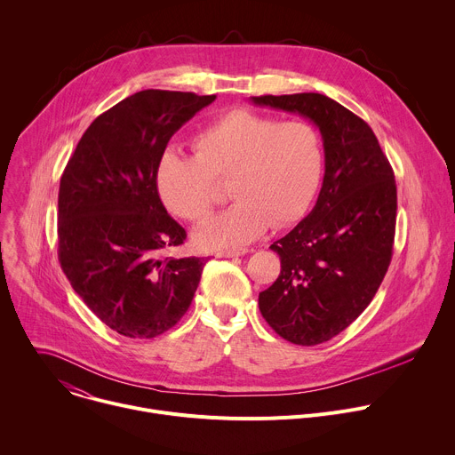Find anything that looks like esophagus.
Returning a JSON list of instances; mask_svg holds the SVG:
<instances>
[{
  "label": "esophagus",
  "mask_w": 455,
  "mask_h": 455,
  "mask_svg": "<svg viewBox=\"0 0 455 455\" xmlns=\"http://www.w3.org/2000/svg\"><path fill=\"white\" fill-rule=\"evenodd\" d=\"M248 251H251L250 248H225V250H218L216 251V257H220V259H227V257H239V255H244V253H248Z\"/></svg>",
  "instance_id": "obj_1"
}]
</instances>
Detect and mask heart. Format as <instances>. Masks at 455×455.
Masks as SVG:
<instances>
[{
  "label": "heart",
  "instance_id": "obj_1",
  "mask_svg": "<svg viewBox=\"0 0 455 455\" xmlns=\"http://www.w3.org/2000/svg\"><path fill=\"white\" fill-rule=\"evenodd\" d=\"M195 157L168 154L157 172L164 205L179 218L200 221L223 200L228 182L235 202L195 230L204 250L239 246L269 223L283 227L304 214L322 180L323 146L307 121H278L234 108L193 139Z\"/></svg>",
  "mask_w": 455,
  "mask_h": 455
}]
</instances>
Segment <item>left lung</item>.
Listing matches in <instances>:
<instances>
[{"mask_svg": "<svg viewBox=\"0 0 455 455\" xmlns=\"http://www.w3.org/2000/svg\"><path fill=\"white\" fill-rule=\"evenodd\" d=\"M251 103L304 116L323 139L318 202L269 246L280 255V275L259 294L260 315L280 338L315 347L355 322L384 280L396 223L395 175L368 123L332 98L267 94Z\"/></svg>", "mask_w": 455, "mask_h": 455, "instance_id": "1", "label": "left lung"}]
</instances>
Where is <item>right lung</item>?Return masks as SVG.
<instances>
[{
  "mask_svg": "<svg viewBox=\"0 0 455 455\" xmlns=\"http://www.w3.org/2000/svg\"><path fill=\"white\" fill-rule=\"evenodd\" d=\"M216 94L146 89L82 135L59 189V260L112 331L151 339L188 313L207 259L166 257L188 234L168 214L157 172L173 133Z\"/></svg>",
  "mask_w": 455,
  "mask_h": 455,
  "instance_id": "1",
  "label": "right lung"
}]
</instances>
